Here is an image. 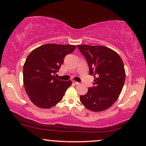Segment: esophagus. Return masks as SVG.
I'll list each match as a JSON object with an SVG mask.
<instances>
[{
	"label": "esophagus",
	"mask_w": 146,
	"mask_h": 146,
	"mask_svg": "<svg viewBox=\"0 0 146 146\" xmlns=\"http://www.w3.org/2000/svg\"><path fill=\"white\" fill-rule=\"evenodd\" d=\"M72 83H73V84H76V85L79 84V82H76V81H74V80H73V81H72Z\"/></svg>",
	"instance_id": "esophagus-1"
}]
</instances>
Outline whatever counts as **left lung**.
Wrapping results in <instances>:
<instances>
[{
  "mask_svg": "<svg viewBox=\"0 0 146 146\" xmlns=\"http://www.w3.org/2000/svg\"><path fill=\"white\" fill-rule=\"evenodd\" d=\"M86 60L94 86L80 96L81 103L88 110L102 111L111 106L122 90L125 78L124 66L118 54L104 46L77 45Z\"/></svg>",
  "mask_w": 146,
  "mask_h": 146,
  "instance_id": "obj_1",
  "label": "left lung"
}]
</instances>
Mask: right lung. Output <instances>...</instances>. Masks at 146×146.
Listing matches in <instances>:
<instances>
[{"label": "right lung", "mask_w": 146, "mask_h": 146, "mask_svg": "<svg viewBox=\"0 0 146 146\" xmlns=\"http://www.w3.org/2000/svg\"><path fill=\"white\" fill-rule=\"evenodd\" d=\"M74 45L47 44L33 50L23 66V83L32 102L40 108H50L63 98L72 81H61L54 74Z\"/></svg>", "instance_id": "obj_1"}]
</instances>
